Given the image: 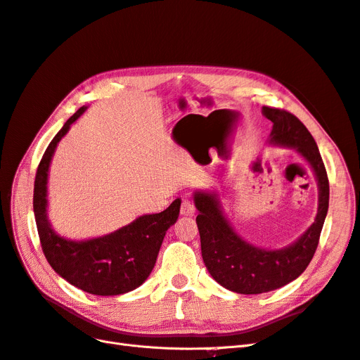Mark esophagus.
<instances>
[{"mask_svg":"<svg viewBox=\"0 0 360 360\" xmlns=\"http://www.w3.org/2000/svg\"><path fill=\"white\" fill-rule=\"evenodd\" d=\"M180 213L183 216H192L195 213V205L191 200H183L181 205H180Z\"/></svg>","mask_w":360,"mask_h":360,"instance_id":"1","label":"esophagus"}]
</instances>
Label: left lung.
<instances>
[{
    "mask_svg": "<svg viewBox=\"0 0 360 360\" xmlns=\"http://www.w3.org/2000/svg\"><path fill=\"white\" fill-rule=\"evenodd\" d=\"M263 115L274 123L269 144L294 148L309 163L319 184V209L312 225L297 240L281 249L248 243L226 219L214 192L197 191V225L204 264L213 279L226 290L240 294L274 291L297 279L308 267L319 246L329 209V180L317 144L300 120L288 111L263 106Z\"/></svg>",
    "mask_w": 360,
    "mask_h": 360,
    "instance_id": "left-lung-1",
    "label": "left lung"
}]
</instances>
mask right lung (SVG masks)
I'll return each instance as SVG.
<instances>
[{"instance_id": "right-lung-1", "label": "right lung", "mask_w": 360, "mask_h": 360, "mask_svg": "<svg viewBox=\"0 0 360 360\" xmlns=\"http://www.w3.org/2000/svg\"><path fill=\"white\" fill-rule=\"evenodd\" d=\"M85 106L79 108L43 155L34 181V216L43 254L48 263L69 284L96 296H117L138 288L153 270L160 245L168 228L176 224L181 200L172 201L167 210L143 214L117 231L89 240H70L53 231L48 219V172L61 138L69 132Z\"/></svg>"}]
</instances>
